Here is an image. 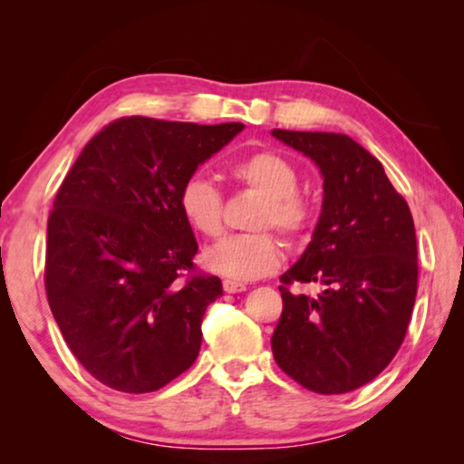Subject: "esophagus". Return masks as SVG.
<instances>
[{
  "instance_id": "1",
  "label": "esophagus",
  "mask_w": 464,
  "mask_h": 464,
  "mask_svg": "<svg viewBox=\"0 0 464 464\" xmlns=\"http://www.w3.org/2000/svg\"><path fill=\"white\" fill-rule=\"evenodd\" d=\"M223 288H225V293H231V295H235V293H243V290H246L247 286L243 285V282H237V280H223Z\"/></svg>"
}]
</instances>
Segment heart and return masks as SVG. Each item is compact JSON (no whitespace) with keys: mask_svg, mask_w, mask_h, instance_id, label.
I'll return each mask as SVG.
<instances>
[{"mask_svg":"<svg viewBox=\"0 0 464 464\" xmlns=\"http://www.w3.org/2000/svg\"><path fill=\"white\" fill-rule=\"evenodd\" d=\"M231 176L264 196L254 227L262 231L231 235L204 256L208 268L233 280H256L268 276L280 266L282 237L296 243L313 225V204L296 190L298 171L288 157L276 151H256L231 166ZM179 210L188 223L204 237H218L225 229L223 194L210 179L190 176L179 188Z\"/></svg>","mask_w":464,"mask_h":464,"instance_id":"1","label":"heart"}]
</instances>
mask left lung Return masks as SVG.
<instances>
[{
	"label": "left lung",
	"instance_id": "1",
	"mask_svg": "<svg viewBox=\"0 0 464 464\" xmlns=\"http://www.w3.org/2000/svg\"><path fill=\"white\" fill-rule=\"evenodd\" d=\"M272 135L324 174L315 233L280 276L274 360L304 389L340 395L379 376L405 340L418 293L413 217L382 163L354 139L282 129ZM295 281H317L324 290L296 295L289 290Z\"/></svg>",
	"mask_w": 464,
	"mask_h": 464
}]
</instances>
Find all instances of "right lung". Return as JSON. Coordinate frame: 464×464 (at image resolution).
Listing matches in <instances>:
<instances>
[{"label": "right lung", "mask_w": 464, "mask_h": 464, "mask_svg": "<svg viewBox=\"0 0 464 464\" xmlns=\"http://www.w3.org/2000/svg\"><path fill=\"white\" fill-rule=\"evenodd\" d=\"M241 130L124 116L63 179L46 227V298L69 350L106 387L151 392L198 356L204 311L223 285L196 268L178 194Z\"/></svg>", "instance_id": "add662e5"}]
</instances>
